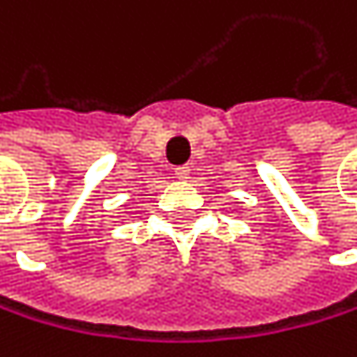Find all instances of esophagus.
<instances>
[{"label": "esophagus", "instance_id": "34e87169", "mask_svg": "<svg viewBox=\"0 0 357 357\" xmlns=\"http://www.w3.org/2000/svg\"><path fill=\"white\" fill-rule=\"evenodd\" d=\"M173 175L177 177V180H188L190 169H188V167H177V169L173 171Z\"/></svg>", "mask_w": 357, "mask_h": 357}]
</instances>
